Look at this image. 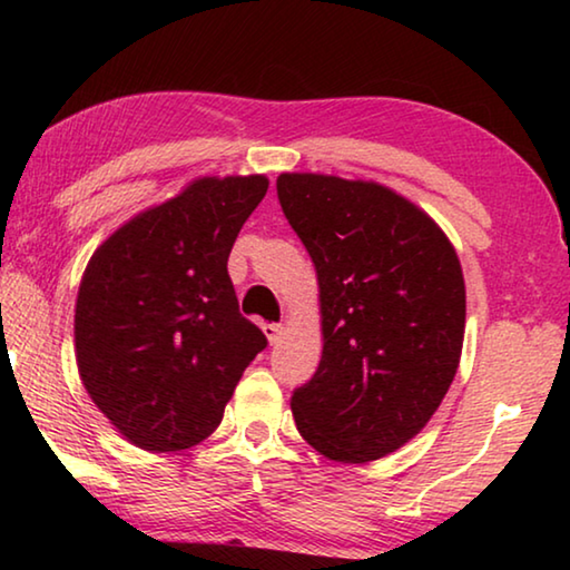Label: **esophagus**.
I'll return each mask as SVG.
<instances>
[{
  "label": "esophagus",
  "instance_id": "34e87169",
  "mask_svg": "<svg viewBox=\"0 0 570 570\" xmlns=\"http://www.w3.org/2000/svg\"><path fill=\"white\" fill-rule=\"evenodd\" d=\"M284 332H286L284 324H264V334H266L268 344H278V342H282Z\"/></svg>",
  "mask_w": 570,
  "mask_h": 570
}]
</instances>
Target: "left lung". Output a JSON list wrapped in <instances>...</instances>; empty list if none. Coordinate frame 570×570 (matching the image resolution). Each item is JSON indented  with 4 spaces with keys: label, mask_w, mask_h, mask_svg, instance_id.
<instances>
[{
    "label": "left lung",
    "mask_w": 570,
    "mask_h": 570,
    "mask_svg": "<svg viewBox=\"0 0 570 570\" xmlns=\"http://www.w3.org/2000/svg\"><path fill=\"white\" fill-rule=\"evenodd\" d=\"M278 204L316 266L324 352L292 394L302 438L334 462L412 440L455 380L465 282L448 236L366 180L282 173Z\"/></svg>",
    "instance_id": "obj_1"
}]
</instances>
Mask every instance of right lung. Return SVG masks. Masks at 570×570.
<instances>
[{
    "label": "right lung",
    "mask_w": 570,
    "mask_h": 570,
    "mask_svg": "<svg viewBox=\"0 0 570 570\" xmlns=\"http://www.w3.org/2000/svg\"><path fill=\"white\" fill-rule=\"evenodd\" d=\"M264 176L198 178L95 250L75 306L77 370L122 438L198 445L268 344L238 312L228 254L266 196Z\"/></svg>",
    "instance_id": "1"
}]
</instances>
